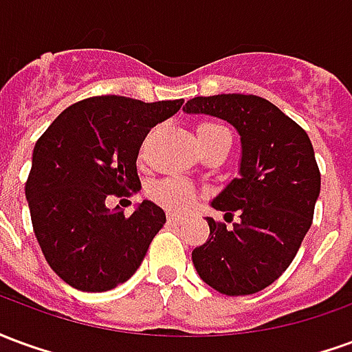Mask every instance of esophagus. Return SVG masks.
Segmentation results:
<instances>
[{
    "instance_id": "34e87169",
    "label": "esophagus",
    "mask_w": 352,
    "mask_h": 352,
    "mask_svg": "<svg viewBox=\"0 0 352 352\" xmlns=\"http://www.w3.org/2000/svg\"><path fill=\"white\" fill-rule=\"evenodd\" d=\"M168 224H171V226H181V224H184V219L179 217V214H168Z\"/></svg>"
}]
</instances>
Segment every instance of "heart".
Instances as JSON below:
<instances>
[{
  "label": "heart",
  "instance_id": "obj_1",
  "mask_svg": "<svg viewBox=\"0 0 352 352\" xmlns=\"http://www.w3.org/2000/svg\"><path fill=\"white\" fill-rule=\"evenodd\" d=\"M221 133H230L222 124L217 122H201L196 128V138H198V145H201L207 139L214 138V135H221ZM151 198L160 204L162 207H166L173 213H186L190 211L196 198H198V192L192 186L190 183H186L184 179L179 177H166L158 183L153 184L151 188Z\"/></svg>",
  "mask_w": 352,
  "mask_h": 352
}]
</instances>
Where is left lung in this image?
<instances>
[{"mask_svg":"<svg viewBox=\"0 0 352 352\" xmlns=\"http://www.w3.org/2000/svg\"><path fill=\"white\" fill-rule=\"evenodd\" d=\"M184 113L222 118L241 138L239 177L211 201L239 221L228 230L207 217L209 239L192 251L194 267L221 294L260 292L283 275L311 228L320 192L313 145L292 118L252 94L199 96Z\"/></svg>","mask_w":352,"mask_h":352,"instance_id":"obj_1","label":"left lung"}]
</instances>
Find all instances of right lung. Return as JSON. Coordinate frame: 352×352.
<instances>
[{"label": "right lung", "instance_id": "1", "mask_svg": "<svg viewBox=\"0 0 352 352\" xmlns=\"http://www.w3.org/2000/svg\"><path fill=\"white\" fill-rule=\"evenodd\" d=\"M181 107L96 96L62 111L37 139L26 181L32 224L49 265L73 288L105 292L138 272L166 213L145 199L124 217L105 201L141 188V143Z\"/></svg>", "mask_w": 352, "mask_h": 352}]
</instances>
